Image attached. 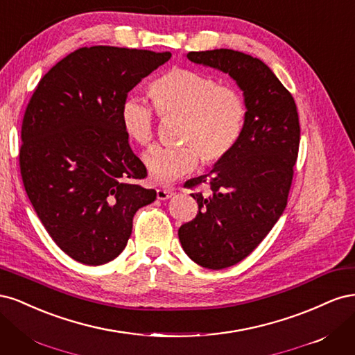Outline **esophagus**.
Listing matches in <instances>:
<instances>
[{
	"label": "esophagus",
	"mask_w": 355,
	"mask_h": 355,
	"mask_svg": "<svg viewBox=\"0 0 355 355\" xmlns=\"http://www.w3.org/2000/svg\"><path fill=\"white\" fill-rule=\"evenodd\" d=\"M173 194H175V191L170 189V188H158L157 189V198L158 200H167Z\"/></svg>",
	"instance_id": "obj_1"
}]
</instances>
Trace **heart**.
Instances as JSON below:
<instances>
[{"mask_svg": "<svg viewBox=\"0 0 355 355\" xmlns=\"http://www.w3.org/2000/svg\"><path fill=\"white\" fill-rule=\"evenodd\" d=\"M149 96L161 118H182L179 148H154L144 157L149 175L157 182L175 180L202 167L227 159L243 136L247 105L243 94L213 75L189 68H175L154 81ZM120 120L125 135L139 146L155 137L153 110L142 101H124Z\"/></svg>", "mask_w": 355, "mask_h": 355, "instance_id": "obj_1", "label": "heart"}]
</instances>
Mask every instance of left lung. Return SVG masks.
<instances>
[{
	"label": "left lung",
	"instance_id": "left-lung-1",
	"mask_svg": "<svg viewBox=\"0 0 355 355\" xmlns=\"http://www.w3.org/2000/svg\"><path fill=\"white\" fill-rule=\"evenodd\" d=\"M187 58L230 73L244 92L247 120L239 145L210 173L185 182L197 216L179 228L196 263L222 270L241 262L280 219L292 187L300 127L292 93L262 60L228 49Z\"/></svg>",
	"mask_w": 355,
	"mask_h": 355
}]
</instances>
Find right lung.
Returning a JSON list of instances; mask_svg holds the SVG:
<instances>
[{"label": "right lung", "mask_w": 355, "mask_h": 355, "mask_svg": "<svg viewBox=\"0 0 355 355\" xmlns=\"http://www.w3.org/2000/svg\"><path fill=\"white\" fill-rule=\"evenodd\" d=\"M170 51L94 46L75 50L42 77L22 121L19 167L41 223L60 250L102 265L130 239L133 216L157 197L120 120L127 93Z\"/></svg>", "instance_id": "obj_1"}]
</instances>
